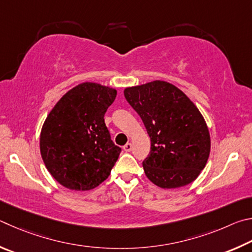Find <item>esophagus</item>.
<instances>
[{
  "mask_svg": "<svg viewBox=\"0 0 252 252\" xmlns=\"http://www.w3.org/2000/svg\"><path fill=\"white\" fill-rule=\"evenodd\" d=\"M131 149H133V145H131L130 143H127L125 146H124V151L127 152V153L131 152Z\"/></svg>",
  "mask_w": 252,
  "mask_h": 252,
  "instance_id": "obj_1",
  "label": "esophagus"
}]
</instances>
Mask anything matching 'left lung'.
Instances as JSON below:
<instances>
[{
	"instance_id": "8db88e82",
	"label": "left lung",
	"mask_w": 252,
	"mask_h": 252,
	"mask_svg": "<svg viewBox=\"0 0 252 252\" xmlns=\"http://www.w3.org/2000/svg\"><path fill=\"white\" fill-rule=\"evenodd\" d=\"M124 95L151 137V152L143 161L147 178L165 189L192 183L210 153L208 127L195 104L164 81L128 87Z\"/></svg>"
}]
</instances>
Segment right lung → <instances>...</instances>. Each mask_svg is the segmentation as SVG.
Segmentation results:
<instances>
[{
    "instance_id": "obj_1",
    "label": "right lung",
    "mask_w": 252,
    "mask_h": 252,
    "mask_svg": "<svg viewBox=\"0 0 252 252\" xmlns=\"http://www.w3.org/2000/svg\"><path fill=\"white\" fill-rule=\"evenodd\" d=\"M116 90L83 83L57 101L39 138L47 170L64 187L90 190L108 177L122 148L110 138L104 115Z\"/></svg>"
}]
</instances>
